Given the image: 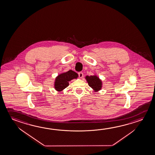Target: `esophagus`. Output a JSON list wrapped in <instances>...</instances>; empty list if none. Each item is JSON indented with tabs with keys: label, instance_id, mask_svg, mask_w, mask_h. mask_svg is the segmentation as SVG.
<instances>
[{
	"label": "esophagus",
	"instance_id": "34e87169",
	"mask_svg": "<svg viewBox=\"0 0 155 155\" xmlns=\"http://www.w3.org/2000/svg\"><path fill=\"white\" fill-rule=\"evenodd\" d=\"M79 77V78H83V72H79L78 73Z\"/></svg>",
	"mask_w": 155,
	"mask_h": 155
}]
</instances>
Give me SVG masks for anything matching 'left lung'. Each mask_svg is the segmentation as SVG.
I'll return each mask as SVG.
<instances>
[{
	"label": "left lung",
	"mask_w": 155,
	"mask_h": 155,
	"mask_svg": "<svg viewBox=\"0 0 155 155\" xmlns=\"http://www.w3.org/2000/svg\"><path fill=\"white\" fill-rule=\"evenodd\" d=\"M85 79L89 86L93 89L94 91H98L102 89L103 86L102 80L96 74H94L93 76H86L85 77Z\"/></svg>",
	"instance_id": "obj_1"
}]
</instances>
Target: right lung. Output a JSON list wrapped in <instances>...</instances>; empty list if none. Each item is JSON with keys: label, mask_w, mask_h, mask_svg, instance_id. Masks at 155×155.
Segmentation results:
<instances>
[{"label": "right lung", "mask_w": 155, "mask_h": 155, "mask_svg": "<svg viewBox=\"0 0 155 155\" xmlns=\"http://www.w3.org/2000/svg\"><path fill=\"white\" fill-rule=\"evenodd\" d=\"M78 75L72 70L62 72L56 77L54 82V88L58 92H61L69 86V82L78 78Z\"/></svg>", "instance_id": "1"}]
</instances>
